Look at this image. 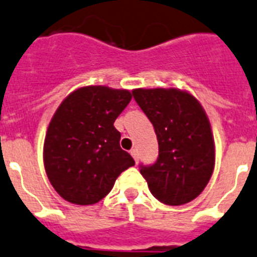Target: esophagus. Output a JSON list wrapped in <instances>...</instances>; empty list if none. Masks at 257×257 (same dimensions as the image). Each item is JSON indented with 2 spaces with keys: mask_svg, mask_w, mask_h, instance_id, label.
<instances>
[{
  "mask_svg": "<svg viewBox=\"0 0 257 257\" xmlns=\"http://www.w3.org/2000/svg\"><path fill=\"white\" fill-rule=\"evenodd\" d=\"M130 153H131V156L134 157V160H135V162L138 164V161H139V155H138V151L137 150H131Z\"/></svg>",
  "mask_w": 257,
  "mask_h": 257,
  "instance_id": "1",
  "label": "esophagus"
}]
</instances>
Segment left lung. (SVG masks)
<instances>
[{
	"label": "left lung",
	"mask_w": 257,
	"mask_h": 257,
	"mask_svg": "<svg viewBox=\"0 0 257 257\" xmlns=\"http://www.w3.org/2000/svg\"><path fill=\"white\" fill-rule=\"evenodd\" d=\"M134 98L155 127L159 159L140 165L150 191L161 203L182 205L203 192L213 174L214 139L197 98L177 88H137Z\"/></svg>",
	"instance_id": "8db88e82"
}]
</instances>
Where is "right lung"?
Instances as JSON below:
<instances>
[{
  "mask_svg": "<svg viewBox=\"0 0 257 257\" xmlns=\"http://www.w3.org/2000/svg\"><path fill=\"white\" fill-rule=\"evenodd\" d=\"M131 97L127 89L87 85L57 107L44 140V168L66 201L97 203L111 191L118 175L135 165L120 148V133L114 127Z\"/></svg>",
  "mask_w": 257,
  "mask_h": 257,
  "instance_id": "right-lung-1",
  "label": "right lung"
}]
</instances>
